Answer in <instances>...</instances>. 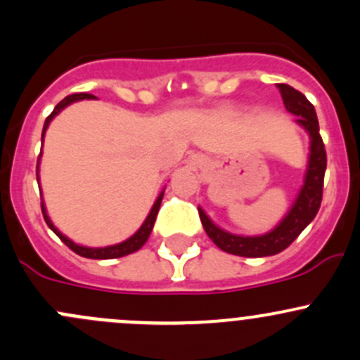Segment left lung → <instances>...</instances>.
<instances>
[{
  "label": "left lung",
  "instance_id": "1",
  "mask_svg": "<svg viewBox=\"0 0 360 360\" xmlns=\"http://www.w3.org/2000/svg\"><path fill=\"white\" fill-rule=\"evenodd\" d=\"M277 86L281 90L285 110L297 116L296 123L303 127L308 136H310V155H308L304 183L284 219L271 231L264 235H256V237H244V235H233L230 231L221 230L219 226H216L210 221V217L203 212V209L198 207L203 230L209 235L210 240L221 250L235 254V256L264 257L282 252L314 221L322 202V188H324L328 157H326L322 137L319 134V120L317 115H315V108L303 94L297 92L292 86L285 85V83H278Z\"/></svg>",
  "mask_w": 360,
  "mask_h": 360
}]
</instances>
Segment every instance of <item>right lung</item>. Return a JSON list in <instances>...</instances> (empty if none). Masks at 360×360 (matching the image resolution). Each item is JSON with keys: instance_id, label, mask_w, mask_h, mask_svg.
Here are the masks:
<instances>
[{"instance_id": "add662e5", "label": "right lung", "mask_w": 360, "mask_h": 360, "mask_svg": "<svg viewBox=\"0 0 360 360\" xmlns=\"http://www.w3.org/2000/svg\"><path fill=\"white\" fill-rule=\"evenodd\" d=\"M83 99H96V97L90 96V94H72V96L64 97V99L60 101V103L57 104L56 108H53V111L50 112L49 118L45 120V125H43L41 143H43V137H45V132H46V129H49L50 122H52V120L56 118V116L59 115V112L63 111L64 108L69 106V104L76 103V101H83ZM39 158H41V155H39ZM39 158H38V167H36V179H38V181H39ZM162 198H163V191L158 195L157 202H155L153 207H151L148 217L144 219V223L141 224V228L136 231V233L132 235V237L127 238V240H123V242H120V244L108 245V248H85V245L75 244L71 238H68L66 235H63L59 230H57L56 226H53L52 219H50L49 214H46L45 203H43V200H41V210H43V217H45V221H46V224H49L50 230H52L53 233H56L57 237H59L60 240H63L69 249L75 250L78 256L90 257V259H112V257H123V256H127V254L136 252V250H139L144 244H146V240L150 238L151 230H153V224H155V219H157V214H158V209H160V203H162Z\"/></svg>"}]
</instances>
